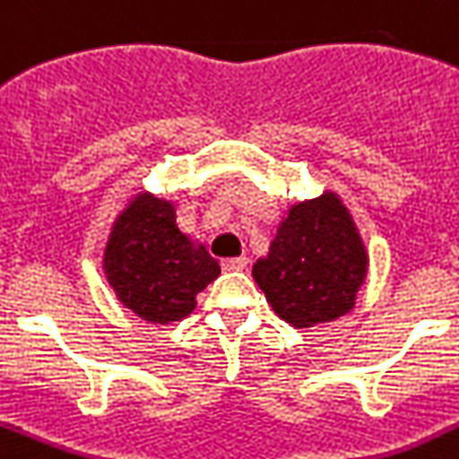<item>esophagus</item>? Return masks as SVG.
I'll return each mask as SVG.
<instances>
[{"instance_id":"esophagus-1","label":"esophagus","mask_w":459,"mask_h":459,"mask_svg":"<svg viewBox=\"0 0 459 459\" xmlns=\"http://www.w3.org/2000/svg\"><path fill=\"white\" fill-rule=\"evenodd\" d=\"M249 264L247 256H233V259H223L221 268L223 271H245Z\"/></svg>"}]
</instances>
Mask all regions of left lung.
Instances as JSON below:
<instances>
[{
    "label": "left lung",
    "mask_w": 459,
    "mask_h": 459,
    "mask_svg": "<svg viewBox=\"0 0 459 459\" xmlns=\"http://www.w3.org/2000/svg\"><path fill=\"white\" fill-rule=\"evenodd\" d=\"M367 268L368 254L348 207L326 191L289 210L252 275L284 322L307 329L352 310Z\"/></svg>",
    "instance_id": "8db88e82"
}]
</instances>
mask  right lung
Instances as JSON below:
<instances>
[{
    "instance_id": "add662e5",
    "label": "right lung",
    "mask_w": 459,
    "mask_h": 459,
    "mask_svg": "<svg viewBox=\"0 0 459 459\" xmlns=\"http://www.w3.org/2000/svg\"><path fill=\"white\" fill-rule=\"evenodd\" d=\"M221 273L205 245L184 236L175 205L134 195L111 226L105 275L118 301L137 317L168 325L194 313L195 296Z\"/></svg>"
}]
</instances>
